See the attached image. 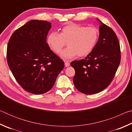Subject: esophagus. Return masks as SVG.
Here are the masks:
<instances>
[{"instance_id": "34e87169", "label": "esophagus", "mask_w": 132, "mask_h": 132, "mask_svg": "<svg viewBox=\"0 0 132 132\" xmlns=\"http://www.w3.org/2000/svg\"><path fill=\"white\" fill-rule=\"evenodd\" d=\"M70 63H69V62H64V65H65V66L66 67H68V66H70Z\"/></svg>"}]
</instances>
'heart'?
I'll list each match as a JSON object with an SVG mask.
<instances>
[{"mask_svg":"<svg viewBox=\"0 0 132 132\" xmlns=\"http://www.w3.org/2000/svg\"><path fill=\"white\" fill-rule=\"evenodd\" d=\"M98 31L95 27H86L77 24H69L62 27L61 33L52 32L47 42L55 53H59L67 42L68 47L60 53L64 59H71L78 55L85 56L92 52L97 44Z\"/></svg>","mask_w":132,"mask_h":132,"instance_id":"heart-1","label":"heart"}]
</instances>
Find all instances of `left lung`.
Masks as SVG:
<instances>
[{
	"label": "left lung",
	"instance_id": "1",
	"mask_svg": "<svg viewBox=\"0 0 132 132\" xmlns=\"http://www.w3.org/2000/svg\"><path fill=\"white\" fill-rule=\"evenodd\" d=\"M97 20L101 25L94 48L85 59L70 63L75 70V87L85 94H94L106 88L112 81L121 58L117 35L109 27Z\"/></svg>",
	"mask_w": 132,
	"mask_h": 132
}]
</instances>
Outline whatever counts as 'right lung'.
<instances>
[{
    "instance_id": "obj_1",
    "label": "right lung",
    "mask_w": 132,
    "mask_h": 132,
    "mask_svg": "<svg viewBox=\"0 0 132 132\" xmlns=\"http://www.w3.org/2000/svg\"><path fill=\"white\" fill-rule=\"evenodd\" d=\"M51 28L47 21L31 20L13 33L7 44L11 71L23 88L34 94L50 90L64 66L46 42Z\"/></svg>"
}]
</instances>
